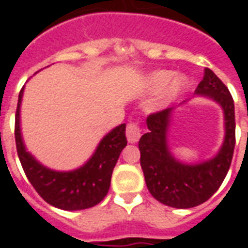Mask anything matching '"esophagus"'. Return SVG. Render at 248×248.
Returning <instances> with one entry per match:
<instances>
[{
	"label": "esophagus",
	"mask_w": 248,
	"mask_h": 248,
	"mask_svg": "<svg viewBox=\"0 0 248 248\" xmlns=\"http://www.w3.org/2000/svg\"><path fill=\"white\" fill-rule=\"evenodd\" d=\"M126 137L130 143L138 142L140 138V127L138 122H130L126 127Z\"/></svg>",
	"instance_id": "34e87169"
}]
</instances>
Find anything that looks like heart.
Listing matches in <instances>:
<instances>
[{"mask_svg":"<svg viewBox=\"0 0 248 248\" xmlns=\"http://www.w3.org/2000/svg\"><path fill=\"white\" fill-rule=\"evenodd\" d=\"M188 85V78L182 74L174 76L171 70H156L145 78V87L151 93L162 92L161 103H167L178 97Z\"/></svg>","mask_w":248,"mask_h":248,"instance_id":"1","label":"heart"}]
</instances>
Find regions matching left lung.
Masks as SVG:
<instances>
[{"mask_svg": "<svg viewBox=\"0 0 248 248\" xmlns=\"http://www.w3.org/2000/svg\"><path fill=\"white\" fill-rule=\"evenodd\" d=\"M195 94L213 99L223 108L224 140L217 155L197 165H186L172 156L167 131L174 108L150 114L146 119L149 131L138 143L146 186L158 202L170 207H195L210 199L227 175L234 154L235 108L229 89L206 67Z\"/></svg>", "mask_w": 248, "mask_h": 248, "instance_id": "8db88e82", "label": "left lung"}]
</instances>
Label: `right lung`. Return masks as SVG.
<instances>
[{
	"label": "right lung",
	"mask_w": 248,
	"mask_h": 248,
	"mask_svg": "<svg viewBox=\"0 0 248 248\" xmlns=\"http://www.w3.org/2000/svg\"><path fill=\"white\" fill-rule=\"evenodd\" d=\"M22 95L24 87L18 95L14 137L19 161L31 186L44 201L61 210H85L98 204L108 194L115 163L127 145L126 124H119L105 135L83 166L73 171H56L41 165L25 147L19 121Z\"/></svg>",
	"instance_id": "right-lung-1"
}]
</instances>
